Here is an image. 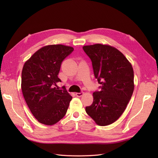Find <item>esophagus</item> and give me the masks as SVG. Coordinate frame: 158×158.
I'll return each mask as SVG.
<instances>
[{
  "label": "esophagus",
  "instance_id": "1",
  "mask_svg": "<svg viewBox=\"0 0 158 158\" xmlns=\"http://www.w3.org/2000/svg\"><path fill=\"white\" fill-rule=\"evenodd\" d=\"M83 92H80V93H76V96L77 97H81L82 95H83Z\"/></svg>",
  "mask_w": 158,
  "mask_h": 158
}]
</instances>
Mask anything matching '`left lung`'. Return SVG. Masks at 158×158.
Returning a JSON list of instances; mask_svg holds the SVG:
<instances>
[{"label": "left lung", "mask_w": 158, "mask_h": 158, "mask_svg": "<svg viewBox=\"0 0 158 158\" xmlns=\"http://www.w3.org/2000/svg\"><path fill=\"white\" fill-rule=\"evenodd\" d=\"M82 48L92 61L95 77L101 85L100 92L93 94L94 102L86 107V112L97 125H110L125 111L133 93V69L114 47L97 44Z\"/></svg>", "instance_id": "1"}]
</instances>
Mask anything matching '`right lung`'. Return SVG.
Returning a JSON list of instances; mask_svg holds the SVG:
<instances>
[{"label":"right lung","instance_id":"right-lung-1","mask_svg":"<svg viewBox=\"0 0 158 158\" xmlns=\"http://www.w3.org/2000/svg\"><path fill=\"white\" fill-rule=\"evenodd\" d=\"M73 48L63 45L41 47L25 63L21 88L29 108L37 120L52 126L66 114L72 97L64 89L54 87L61 82L57 75L62 61Z\"/></svg>","mask_w":158,"mask_h":158}]
</instances>
